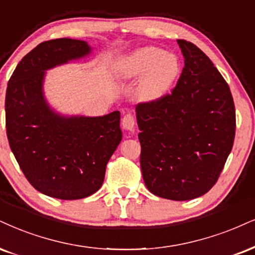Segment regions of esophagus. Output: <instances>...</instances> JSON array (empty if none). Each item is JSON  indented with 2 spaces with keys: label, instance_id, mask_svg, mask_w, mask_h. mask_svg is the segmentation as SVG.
Returning <instances> with one entry per match:
<instances>
[{
  "label": "esophagus",
  "instance_id": "esophagus-1",
  "mask_svg": "<svg viewBox=\"0 0 255 255\" xmlns=\"http://www.w3.org/2000/svg\"><path fill=\"white\" fill-rule=\"evenodd\" d=\"M134 124H136V122H134V117L131 113H127L122 119V127L124 130L132 131L134 128Z\"/></svg>",
  "mask_w": 255,
  "mask_h": 255
}]
</instances>
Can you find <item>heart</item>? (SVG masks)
Listing matches in <instances>:
<instances>
[{
	"label": "heart",
	"mask_w": 255,
	"mask_h": 255,
	"mask_svg": "<svg viewBox=\"0 0 255 255\" xmlns=\"http://www.w3.org/2000/svg\"><path fill=\"white\" fill-rule=\"evenodd\" d=\"M178 68L174 54L163 53L156 47H143L118 62L117 75L123 79H133L144 74L138 86V97L144 102H152L169 89Z\"/></svg>",
	"instance_id": "obj_1"
}]
</instances>
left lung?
Wrapping results in <instances>:
<instances>
[{
	"mask_svg": "<svg viewBox=\"0 0 255 255\" xmlns=\"http://www.w3.org/2000/svg\"><path fill=\"white\" fill-rule=\"evenodd\" d=\"M184 58L171 93L136 106L140 168L150 193L188 201L216 183L235 137L228 84L194 43L177 40Z\"/></svg>",
	"mask_w": 255,
	"mask_h": 255,
	"instance_id": "1",
	"label": "left lung"
}]
</instances>
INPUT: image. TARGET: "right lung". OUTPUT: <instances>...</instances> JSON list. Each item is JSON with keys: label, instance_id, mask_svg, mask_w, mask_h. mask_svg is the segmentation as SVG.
<instances>
[{"label": "right lung", "instance_id": "right-lung-1", "mask_svg": "<svg viewBox=\"0 0 255 255\" xmlns=\"http://www.w3.org/2000/svg\"><path fill=\"white\" fill-rule=\"evenodd\" d=\"M90 52L81 40L45 41L22 58L8 81L9 145L28 182L55 199L79 200L98 191L122 140L119 111L103 117H64L43 97L45 71Z\"/></svg>", "mask_w": 255, "mask_h": 255}]
</instances>
